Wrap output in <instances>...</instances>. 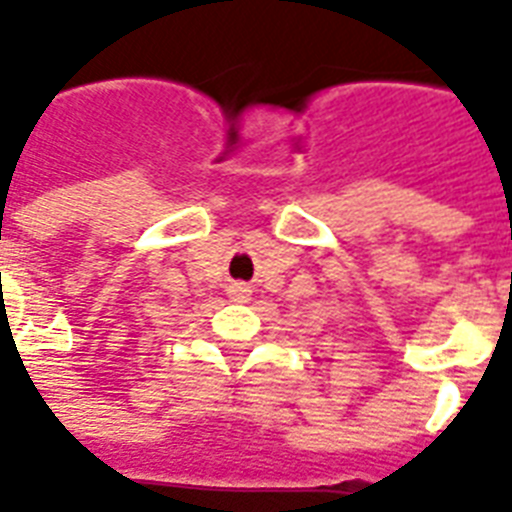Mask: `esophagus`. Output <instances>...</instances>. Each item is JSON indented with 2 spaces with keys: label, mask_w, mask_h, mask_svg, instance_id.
Segmentation results:
<instances>
[{
  "label": "esophagus",
  "mask_w": 512,
  "mask_h": 512,
  "mask_svg": "<svg viewBox=\"0 0 512 512\" xmlns=\"http://www.w3.org/2000/svg\"><path fill=\"white\" fill-rule=\"evenodd\" d=\"M249 292H252V289H249L244 281H233L231 287H228V297H231L233 303H247Z\"/></svg>",
  "instance_id": "esophagus-1"
}]
</instances>
